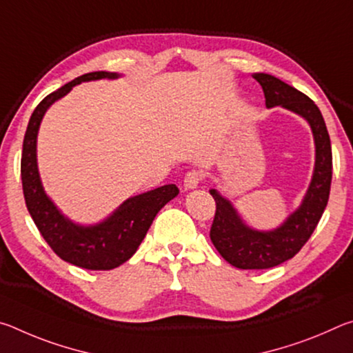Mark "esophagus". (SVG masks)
Returning <instances> with one entry per match:
<instances>
[{
    "mask_svg": "<svg viewBox=\"0 0 353 353\" xmlns=\"http://www.w3.org/2000/svg\"><path fill=\"white\" fill-rule=\"evenodd\" d=\"M201 181H202V176L199 171H190V172H187V176H185V179H183V188L185 190L198 188Z\"/></svg>",
    "mask_w": 353,
    "mask_h": 353,
    "instance_id": "34e87169",
    "label": "esophagus"
}]
</instances>
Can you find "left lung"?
<instances>
[{
	"mask_svg": "<svg viewBox=\"0 0 353 353\" xmlns=\"http://www.w3.org/2000/svg\"><path fill=\"white\" fill-rule=\"evenodd\" d=\"M265 93L266 107L280 105L302 117L312 129L314 140V168L305 196L282 224L271 230H259L244 223L232 202L216 188L210 194L216 213L210 229L213 246L225 261L240 270H268L290 260L312 236L324 213L332 183V145L322 113L312 99L279 77L254 73Z\"/></svg>",
	"mask_w": 353,
	"mask_h": 353,
	"instance_id": "obj_1",
	"label": "left lung"
}]
</instances>
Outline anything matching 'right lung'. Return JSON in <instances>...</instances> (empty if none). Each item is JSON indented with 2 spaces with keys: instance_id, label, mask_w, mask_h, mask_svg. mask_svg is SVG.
Returning <instances> with one entry per match:
<instances>
[{
  "instance_id": "obj_1",
  "label": "right lung",
  "mask_w": 353,
  "mask_h": 353,
  "mask_svg": "<svg viewBox=\"0 0 353 353\" xmlns=\"http://www.w3.org/2000/svg\"><path fill=\"white\" fill-rule=\"evenodd\" d=\"M121 74L93 71L65 83L35 107L29 119L21 154V182L28 212L50 248L71 265L93 271H107L132 256L146 236L152 221L179 194L174 183L132 196L97 224H79L59 210L46 194L37 165V135L46 110L81 82L118 79Z\"/></svg>"
}]
</instances>
